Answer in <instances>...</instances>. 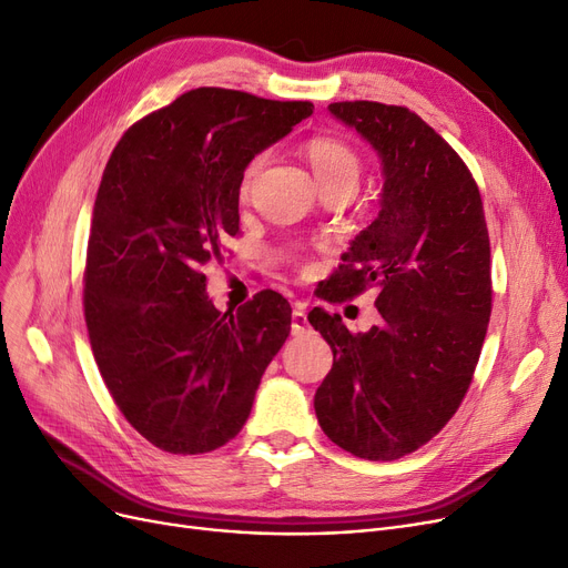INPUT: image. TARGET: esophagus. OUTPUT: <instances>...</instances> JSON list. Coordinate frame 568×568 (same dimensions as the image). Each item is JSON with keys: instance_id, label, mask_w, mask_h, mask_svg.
<instances>
[{"instance_id": "obj_1", "label": "esophagus", "mask_w": 568, "mask_h": 568, "mask_svg": "<svg viewBox=\"0 0 568 568\" xmlns=\"http://www.w3.org/2000/svg\"><path fill=\"white\" fill-rule=\"evenodd\" d=\"M306 332H308L306 311L302 306H295V311H292V334H295V337H302Z\"/></svg>"}]
</instances>
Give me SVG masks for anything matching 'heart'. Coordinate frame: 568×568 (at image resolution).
Instances as JSON below:
<instances>
[{
    "label": "heart",
    "instance_id": "heart-1",
    "mask_svg": "<svg viewBox=\"0 0 568 568\" xmlns=\"http://www.w3.org/2000/svg\"><path fill=\"white\" fill-rule=\"evenodd\" d=\"M304 154L313 168V173H316V180L323 186V192H327V189H353L355 192L363 165H361L358 152H355L348 142H344L339 138L318 135V138H311L304 144ZM264 163H266L264 152L252 156L245 163L243 175H241V186H239L243 199L252 192V184H255L257 175L262 173Z\"/></svg>",
    "mask_w": 568,
    "mask_h": 568
}]
</instances>
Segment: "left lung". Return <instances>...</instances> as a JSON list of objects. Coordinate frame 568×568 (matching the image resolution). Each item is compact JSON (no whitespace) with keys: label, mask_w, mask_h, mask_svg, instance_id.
<instances>
[{"label":"left lung","mask_w":568,"mask_h":568,"mask_svg":"<svg viewBox=\"0 0 568 568\" xmlns=\"http://www.w3.org/2000/svg\"><path fill=\"white\" fill-rule=\"evenodd\" d=\"M327 110L374 146L384 189L323 300L379 287L382 325L353 334L339 313H308L334 355L313 407L334 445L395 460L445 428L473 382L491 316L489 231L468 165L422 116L369 100Z\"/></svg>","instance_id":"left-lung-1"}]
</instances>
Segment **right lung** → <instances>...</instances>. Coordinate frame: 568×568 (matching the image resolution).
<instances>
[{
  "instance_id": "obj_1",
  "label": "right lung",
  "mask_w": 568,
  "mask_h": 568,
  "mask_svg": "<svg viewBox=\"0 0 568 568\" xmlns=\"http://www.w3.org/2000/svg\"><path fill=\"white\" fill-rule=\"evenodd\" d=\"M313 114L308 100L196 89L133 123L104 165L83 271L102 382L144 439L205 454L247 422L292 308L262 290L222 313L203 266L239 234L245 163Z\"/></svg>"
}]
</instances>
